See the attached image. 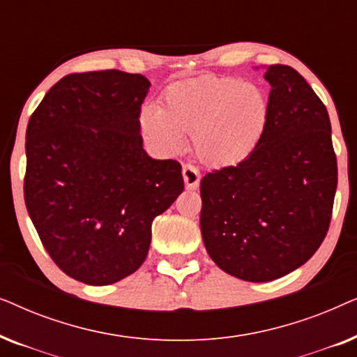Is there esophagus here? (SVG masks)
Wrapping results in <instances>:
<instances>
[{
    "label": "esophagus",
    "instance_id": "1",
    "mask_svg": "<svg viewBox=\"0 0 357 357\" xmlns=\"http://www.w3.org/2000/svg\"><path fill=\"white\" fill-rule=\"evenodd\" d=\"M182 175H183L185 188H187V190L198 188L199 178H202V175H199V170L195 167V165L185 164L183 169H182Z\"/></svg>",
    "mask_w": 357,
    "mask_h": 357
}]
</instances>
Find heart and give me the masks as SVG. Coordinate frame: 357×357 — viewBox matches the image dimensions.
Listing matches in <instances>:
<instances>
[{"label":"heart","instance_id":"obj_1","mask_svg":"<svg viewBox=\"0 0 357 357\" xmlns=\"http://www.w3.org/2000/svg\"><path fill=\"white\" fill-rule=\"evenodd\" d=\"M270 102L260 87L237 77L204 75L174 82L162 94V107L146 105L139 123L146 139L172 154L192 133L195 154L213 167L241 164L265 136Z\"/></svg>","mask_w":357,"mask_h":357}]
</instances>
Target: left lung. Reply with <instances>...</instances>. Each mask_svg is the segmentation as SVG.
<instances>
[{
	"mask_svg": "<svg viewBox=\"0 0 357 357\" xmlns=\"http://www.w3.org/2000/svg\"><path fill=\"white\" fill-rule=\"evenodd\" d=\"M270 120L252 155L204 175L199 227L227 275L266 282L309 260L328 232L338 183L330 116L297 73L271 65Z\"/></svg>",
	"mask_w": 357,
	"mask_h": 357,
	"instance_id": "obj_1",
	"label": "left lung"
}]
</instances>
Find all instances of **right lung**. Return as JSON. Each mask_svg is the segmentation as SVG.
<instances>
[{
    "instance_id": "right-lung-1",
    "label": "right lung",
    "mask_w": 357,
    "mask_h": 357,
    "mask_svg": "<svg viewBox=\"0 0 357 357\" xmlns=\"http://www.w3.org/2000/svg\"><path fill=\"white\" fill-rule=\"evenodd\" d=\"M151 82L119 70L61 77L26 131L24 199L63 273L91 286L143 265L151 226L183 192L182 165L143 149L141 104Z\"/></svg>"
}]
</instances>
